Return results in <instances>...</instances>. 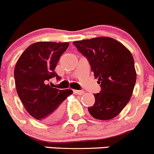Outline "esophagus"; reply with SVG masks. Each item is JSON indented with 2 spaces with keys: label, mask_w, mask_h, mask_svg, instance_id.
I'll list each match as a JSON object with an SVG mask.
<instances>
[{
  "label": "esophagus",
  "mask_w": 154,
  "mask_h": 154,
  "mask_svg": "<svg viewBox=\"0 0 154 154\" xmlns=\"http://www.w3.org/2000/svg\"><path fill=\"white\" fill-rule=\"evenodd\" d=\"M73 94H79V95H82V94H85V91H77V90H73Z\"/></svg>",
  "instance_id": "esophagus-1"
}]
</instances>
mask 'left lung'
Returning a JSON list of instances; mask_svg holds the SVG:
<instances>
[{"mask_svg": "<svg viewBox=\"0 0 154 154\" xmlns=\"http://www.w3.org/2000/svg\"><path fill=\"white\" fill-rule=\"evenodd\" d=\"M73 44L91 65L101 91L88 108L91 116L110 120L121 113L130 100L136 82L134 59L128 48L111 37L75 41Z\"/></svg>", "mask_w": 154, "mask_h": 154, "instance_id": "8db88e82", "label": "left lung"}]
</instances>
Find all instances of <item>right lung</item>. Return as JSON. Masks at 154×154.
<instances>
[{
	"mask_svg": "<svg viewBox=\"0 0 154 154\" xmlns=\"http://www.w3.org/2000/svg\"><path fill=\"white\" fill-rule=\"evenodd\" d=\"M69 44L35 42L26 48L16 63L14 78L18 95L27 112L42 122L58 121L63 114L62 103L72 94V90H59L47 84L51 78L60 79L54 69Z\"/></svg>",
	"mask_w": 154,
	"mask_h": 154,
	"instance_id": "add662e5",
	"label": "right lung"
}]
</instances>
